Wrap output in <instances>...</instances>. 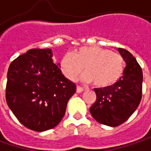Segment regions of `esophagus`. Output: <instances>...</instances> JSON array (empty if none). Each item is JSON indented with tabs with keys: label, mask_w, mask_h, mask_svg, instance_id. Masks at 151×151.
Returning a JSON list of instances; mask_svg holds the SVG:
<instances>
[{
	"label": "esophagus",
	"mask_w": 151,
	"mask_h": 151,
	"mask_svg": "<svg viewBox=\"0 0 151 151\" xmlns=\"http://www.w3.org/2000/svg\"><path fill=\"white\" fill-rule=\"evenodd\" d=\"M84 91V88L81 87H80V86H77L76 87V93H82Z\"/></svg>",
	"instance_id": "1"
}]
</instances>
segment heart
I'll use <instances>...</instances> for the list:
<instances>
[{
	"label": "heart",
	"instance_id": "obj_1",
	"mask_svg": "<svg viewBox=\"0 0 151 151\" xmlns=\"http://www.w3.org/2000/svg\"><path fill=\"white\" fill-rule=\"evenodd\" d=\"M60 67L66 78L75 81L81 72V79L93 82L97 87L104 88L114 85L124 71V59L119 53L100 47H81L68 52L60 61Z\"/></svg>",
	"mask_w": 151,
	"mask_h": 151
}]
</instances>
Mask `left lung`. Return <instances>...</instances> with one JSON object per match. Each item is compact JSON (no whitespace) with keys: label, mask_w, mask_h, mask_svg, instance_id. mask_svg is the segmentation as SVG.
I'll use <instances>...</instances> for the list:
<instances>
[{"label":"left lung","mask_w":151,"mask_h":151,"mask_svg":"<svg viewBox=\"0 0 151 151\" xmlns=\"http://www.w3.org/2000/svg\"><path fill=\"white\" fill-rule=\"evenodd\" d=\"M126 67L122 76L108 87L95 88L97 99L90 108L95 120L109 127L122 124L139 105L142 98L143 72L131 52L118 48Z\"/></svg>","instance_id":"8db88e82"}]
</instances>
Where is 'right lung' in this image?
Returning a JSON list of instances; mask_svg holds the SVG:
<instances>
[{
  "label": "right lung",
  "mask_w": 151,
  "mask_h": 151,
  "mask_svg": "<svg viewBox=\"0 0 151 151\" xmlns=\"http://www.w3.org/2000/svg\"><path fill=\"white\" fill-rule=\"evenodd\" d=\"M52 56L50 48L29 50L12 62L7 71V105L22 124L36 132L60 122L76 91Z\"/></svg>",
  "instance_id": "1"
}]
</instances>
